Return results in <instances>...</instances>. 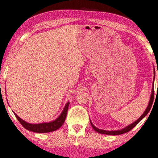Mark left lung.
Returning <instances> with one entry per match:
<instances>
[{"label": "left lung", "instance_id": "1", "mask_svg": "<svg viewBox=\"0 0 158 158\" xmlns=\"http://www.w3.org/2000/svg\"><path fill=\"white\" fill-rule=\"evenodd\" d=\"M154 94H155V91H154V86H153L152 88V94H151V97H150V102H149V104H148V106L147 107V109L145 111H144V114H142V115L140 116V117L138 118V119L135 122L132 124H131L130 125H129L128 127H127L126 128L123 129H121V130H118V131H106V130H102V129H99L98 128H96V127H94V125L91 122H90V124H91V126L93 128L95 131H96L97 132L100 133V134H103V135H122V134H124V133H127L130 130H131L134 127H135L136 125H137L138 123H139L140 121H141L142 118H143L144 116H145L147 114L149 113V111H150V110L151 109V107H152V103H153V100H154Z\"/></svg>", "mask_w": 158, "mask_h": 158}]
</instances>
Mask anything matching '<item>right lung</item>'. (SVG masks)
<instances>
[{
  "mask_svg": "<svg viewBox=\"0 0 158 158\" xmlns=\"http://www.w3.org/2000/svg\"><path fill=\"white\" fill-rule=\"evenodd\" d=\"M69 103H67L65 106L64 108L63 111L62 112V114H60V116L58 117L57 119L53 121V122H49V123H41V124H29L21 119L20 117H19L16 114L14 113L15 116L17 119L19 120V122L21 123V124L26 129L28 130L34 131V132H37V133H47V132H51V131H54L57 130L64 124V120H65L66 116H67V112H68Z\"/></svg>",
  "mask_w": 158,
  "mask_h": 158,
  "instance_id": "add662e5",
  "label": "right lung"
}]
</instances>
